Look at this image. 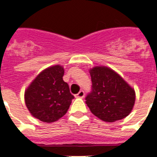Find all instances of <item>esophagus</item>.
Segmentation results:
<instances>
[{"label": "esophagus", "instance_id": "1", "mask_svg": "<svg viewBox=\"0 0 157 157\" xmlns=\"http://www.w3.org/2000/svg\"><path fill=\"white\" fill-rule=\"evenodd\" d=\"M76 98H83L85 97V92L83 90H81L77 94H76Z\"/></svg>", "mask_w": 157, "mask_h": 157}]
</instances>
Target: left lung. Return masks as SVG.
Listing matches in <instances>:
<instances>
[{"mask_svg":"<svg viewBox=\"0 0 157 157\" xmlns=\"http://www.w3.org/2000/svg\"><path fill=\"white\" fill-rule=\"evenodd\" d=\"M92 91L86 98L90 112L106 122L124 119L135 103V91L119 74L104 66L90 70Z\"/></svg>","mask_w":157,"mask_h":157,"instance_id":"1","label":"left lung"}]
</instances>
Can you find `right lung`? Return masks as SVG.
Returning <instances> with one entry per match:
<instances>
[{"instance_id":"obj_1","label":"right lung","mask_w":157,"mask_h":157,"mask_svg":"<svg viewBox=\"0 0 157 157\" xmlns=\"http://www.w3.org/2000/svg\"><path fill=\"white\" fill-rule=\"evenodd\" d=\"M63 67L54 65L43 70L25 90L28 111L36 119L51 123L66 114L74 96L63 80Z\"/></svg>"}]
</instances>
